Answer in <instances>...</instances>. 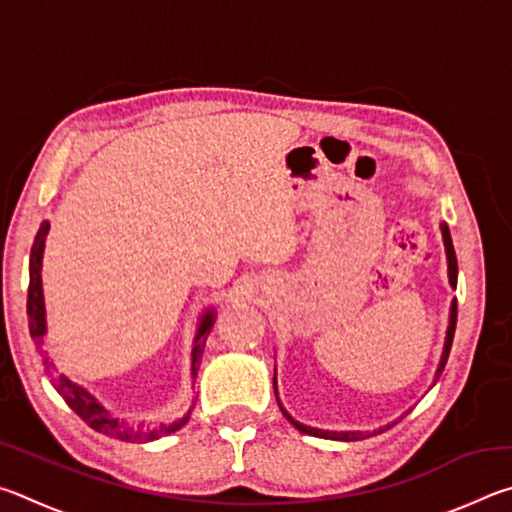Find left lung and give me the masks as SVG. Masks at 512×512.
I'll return each instance as SVG.
<instances>
[{
    "label": "left lung",
    "instance_id": "left-lung-1",
    "mask_svg": "<svg viewBox=\"0 0 512 512\" xmlns=\"http://www.w3.org/2000/svg\"><path fill=\"white\" fill-rule=\"evenodd\" d=\"M440 230H443V239H445V250H447V268H449V284L456 289V277H458V266H456V253H454V244H452V237H449V228L443 223L440 225ZM454 332H456V298H454V305H452V316H449V329H447V341H445V352H443V359H440V366H438V372H436V379L443 375L445 370V363H447V357H449V350H452V341H454ZM273 388H275V379H273ZM275 397H277V388H275ZM277 404H280V400H277ZM280 411L284 413V418H287L293 427H296L298 431L302 433H309V436H316V438H332V440H363L372 436V433H381L386 431L388 427H393V424H388V427L384 429H377V431H323V429H314V427H307V424H302L298 420H293L291 415L282 409L280 404Z\"/></svg>",
    "mask_w": 512,
    "mask_h": 512
}]
</instances>
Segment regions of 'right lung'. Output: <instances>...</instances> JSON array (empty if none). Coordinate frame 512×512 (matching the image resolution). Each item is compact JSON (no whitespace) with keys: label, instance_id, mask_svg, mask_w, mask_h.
<instances>
[{"label":"right lung","instance_id":"obj_1","mask_svg":"<svg viewBox=\"0 0 512 512\" xmlns=\"http://www.w3.org/2000/svg\"><path fill=\"white\" fill-rule=\"evenodd\" d=\"M49 232V223L45 221L40 225L36 241H33L31 248V264H29V296H27V314H29V332L31 339L36 341L38 350L42 343V336H45V302H42V282H40V268H42V250H45V237ZM214 323V311H207L201 320V327H198L196 341H194V350H192V377L196 379L198 372V363H201L203 350H205V339L210 334ZM42 366L49 372L51 363L42 357ZM49 381L54 384L56 391L63 395V400L72 406V411L79 415L83 422H88L94 431L106 433V436L126 440V443H146V440H155L162 436H169V433L178 431L183 424L189 420V413L185 418L176 420L173 424H160L158 429H144V427H126L124 422H119L117 418L103 409V406L94 400V397L85 391V388L76 386L74 381H69L65 375H51L49 372Z\"/></svg>","mask_w":512,"mask_h":512}]
</instances>
